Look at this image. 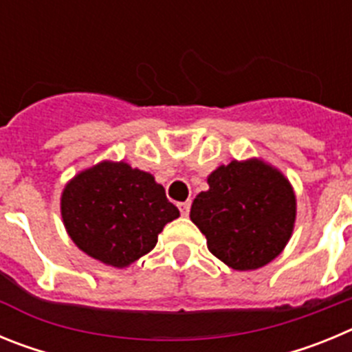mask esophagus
Listing matches in <instances>:
<instances>
[{"mask_svg": "<svg viewBox=\"0 0 352 352\" xmlns=\"http://www.w3.org/2000/svg\"><path fill=\"white\" fill-rule=\"evenodd\" d=\"M178 208H179V211H182L183 217H186V214H188V211H190V201H185V203H178Z\"/></svg>", "mask_w": 352, "mask_h": 352, "instance_id": "obj_1", "label": "esophagus"}]
</instances>
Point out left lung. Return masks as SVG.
Listing matches in <instances>:
<instances>
[{"instance_id":"1","label":"left lung","mask_w":352,"mask_h":352,"mask_svg":"<svg viewBox=\"0 0 352 352\" xmlns=\"http://www.w3.org/2000/svg\"><path fill=\"white\" fill-rule=\"evenodd\" d=\"M190 220L229 268L257 270L282 254L296 222V195L282 170L261 158L232 160L208 176Z\"/></svg>"}]
</instances>
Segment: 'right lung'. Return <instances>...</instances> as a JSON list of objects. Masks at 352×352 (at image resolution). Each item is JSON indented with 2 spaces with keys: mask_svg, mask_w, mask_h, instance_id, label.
Segmentation results:
<instances>
[{
  "mask_svg": "<svg viewBox=\"0 0 352 352\" xmlns=\"http://www.w3.org/2000/svg\"><path fill=\"white\" fill-rule=\"evenodd\" d=\"M61 219L72 241L105 266L126 268L155 248L179 217L149 173L102 160L76 174L61 192Z\"/></svg>",
  "mask_w": 352,
  "mask_h": 352,
  "instance_id": "obj_1",
  "label": "right lung"
}]
</instances>
